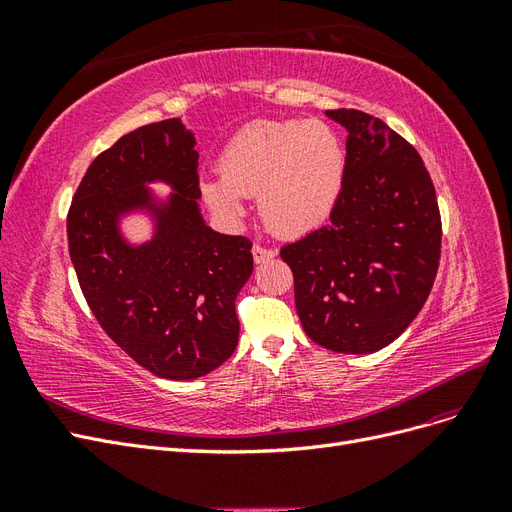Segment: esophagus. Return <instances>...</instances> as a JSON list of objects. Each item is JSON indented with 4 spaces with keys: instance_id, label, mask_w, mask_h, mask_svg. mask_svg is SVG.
<instances>
[{
    "instance_id": "esophagus-1",
    "label": "esophagus",
    "mask_w": 512,
    "mask_h": 512,
    "mask_svg": "<svg viewBox=\"0 0 512 512\" xmlns=\"http://www.w3.org/2000/svg\"><path fill=\"white\" fill-rule=\"evenodd\" d=\"M252 254H254V262L260 265V262H267L271 258H275V250H269V247H262V245H254L252 247Z\"/></svg>"
}]
</instances>
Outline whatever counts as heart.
Segmentation results:
<instances>
[{
  "label": "heart",
  "instance_id": "heart-1",
  "mask_svg": "<svg viewBox=\"0 0 512 512\" xmlns=\"http://www.w3.org/2000/svg\"><path fill=\"white\" fill-rule=\"evenodd\" d=\"M346 173V151L322 121L258 119L226 143L220 175L200 181L209 207L235 222L247 196L258 194V215L282 237H303L333 213Z\"/></svg>",
  "mask_w": 512,
  "mask_h": 512
}]
</instances>
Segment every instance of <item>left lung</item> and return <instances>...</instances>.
Masks as SVG:
<instances>
[{
    "mask_svg": "<svg viewBox=\"0 0 512 512\" xmlns=\"http://www.w3.org/2000/svg\"><path fill=\"white\" fill-rule=\"evenodd\" d=\"M344 126L346 173L329 224L282 247L307 337L371 354L404 333L438 273L442 222L418 151L384 121L327 111Z\"/></svg>",
    "mask_w": 512,
    "mask_h": 512,
    "instance_id": "8db88e82",
    "label": "left lung"
}]
</instances>
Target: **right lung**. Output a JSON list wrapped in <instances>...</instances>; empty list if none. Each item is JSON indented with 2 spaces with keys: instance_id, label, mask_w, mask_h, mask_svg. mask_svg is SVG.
<instances>
[{
  "instance_id": "add662e5",
  "label": "right lung",
  "mask_w": 512,
  "mask_h": 512,
  "mask_svg": "<svg viewBox=\"0 0 512 512\" xmlns=\"http://www.w3.org/2000/svg\"><path fill=\"white\" fill-rule=\"evenodd\" d=\"M196 138L181 119L138 128L91 162L68 211V247L100 327L166 380L220 367L239 342L235 299L254 271L252 241L220 235L200 215ZM173 193L160 201L148 183ZM143 210L149 242L132 246L118 222Z\"/></svg>"
}]
</instances>
